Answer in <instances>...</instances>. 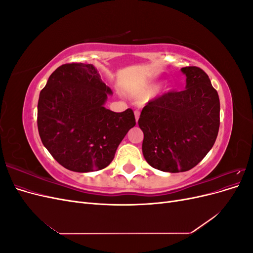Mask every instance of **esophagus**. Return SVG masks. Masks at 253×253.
Segmentation results:
<instances>
[{"label": "esophagus", "instance_id": "1", "mask_svg": "<svg viewBox=\"0 0 253 253\" xmlns=\"http://www.w3.org/2000/svg\"><path fill=\"white\" fill-rule=\"evenodd\" d=\"M135 119H136V122H138V119H139V116H140V112L139 111H135Z\"/></svg>", "mask_w": 253, "mask_h": 253}]
</instances>
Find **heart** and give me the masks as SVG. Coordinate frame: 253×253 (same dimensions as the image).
I'll return each mask as SVG.
<instances>
[{"instance_id": "heart-1", "label": "heart", "mask_w": 253, "mask_h": 253, "mask_svg": "<svg viewBox=\"0 0 253 253\" xmlns=\"http://www.w3.org/2000/svg\"><path fill=\"white\" fill-rule=\"evenodd\" d=\"M157 87H158L157 84H150V85L145 86L144 88H142L138 91H136L135 95L140 96V97H150L155 93V90L157 89ZM169 89L170 88H167V90H169Z\"/></svg>"}]
</instances>
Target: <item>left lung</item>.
I'll return each mask as SVG.
<instances>
[{
  "label": "left lung",
  "instance_id": "1",
  "mask_svg": "<svg viewBox=\"0 0 253 253\" xmlns=\"http://www.w3.org/2000/svg\"><path fill=\"white\" fill-rule=\"evenodd\" d=\"M186 88L144 106L138 120L147 163L170 173L189 171L208 154L219 128V98L202 68L182 67Z\"/></svg>",
  "mask_w": 253,
  "mask_h": 253
}]
</instances>
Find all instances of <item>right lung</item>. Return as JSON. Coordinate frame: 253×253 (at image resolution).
I'll return each instance as SVG.
<instances>
[{"label": "right lung", "instance_id": "add662e5", "mask_svg": "<svg viewBox=\"0 0 253 253\" xmlns=\"http://www.w3.org/2000/svg\"><path fill=\"white\" fill-rule=\"evenodd\" d=\"M112 94L93 64H63L49 76L38 102V129L44 147L67 170L104 169L136 125L131 109L104 108Z\"/></svg>", "mask_w": 253, "mask_h": 253}]
</instances>
